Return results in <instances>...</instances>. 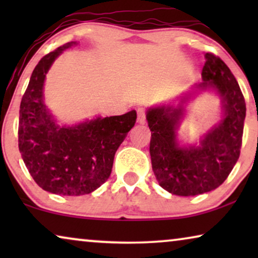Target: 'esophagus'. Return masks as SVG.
<instances>
[{
	"mask_svg": "<svg viewBox=\"0 0 258 258\" xmlns=\"http://www.w3.org/2000/svg\"><path fill=\"white\" fill-rule=\"evenodd\" d=\"M137 114H139L137 121H139L140 123H146V121H147L146 109H144V108H139V109H137Z\"/></svg>",
	"mask_w": 258,
	"mask_h": 258,
	"instance_id": "34e87169",
	"label": "esophagus"
}]
</instances>
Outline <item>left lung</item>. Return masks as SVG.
Listing matches in <instances>:
<instances>
[{
    "mask_svg": "<svg viewBox=\"0 0 258 258\" xmlns=\"http://www.w3.org/2000/svg\"><path fill=\"white\" fill-rule=\"evenodd\" d=\"M202 79L200 88L213 87L223 97L224 118L201 146L188 149L177 146L176 129L183 114L182 104L154 108L147 114L155 177L162 188L178 196L216 189L227 179L241 154L246 108L237 81L228 66L211 52L206 54Z\"/></svg>",
    "mask_w": 258,
    "mask_h": 258,
    "instance_id": "left-lung-1",
    "label": "left lung"
}]
</instances>
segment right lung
<instances>
[{
    "label": "right lung",
    "instance_id": "obj_1",
    "mask_svg": "<svg viewBox=\"0 0 258 258\" xmlns=\"http://www.w3.org/2000/svg\"><path fill=\"white\" fill-rule=\"evenodd\" d=\"M75 43L40 59L21 101L19 122V149L31 177L45 191L67 196L90 194L107 181L116 150L137 118L132 110L75 126L56 124L43 103L44 77L55 58Z\"/></svg>",
    "mask_w": 258,
    "mask_h": 258
}]
</instances>
